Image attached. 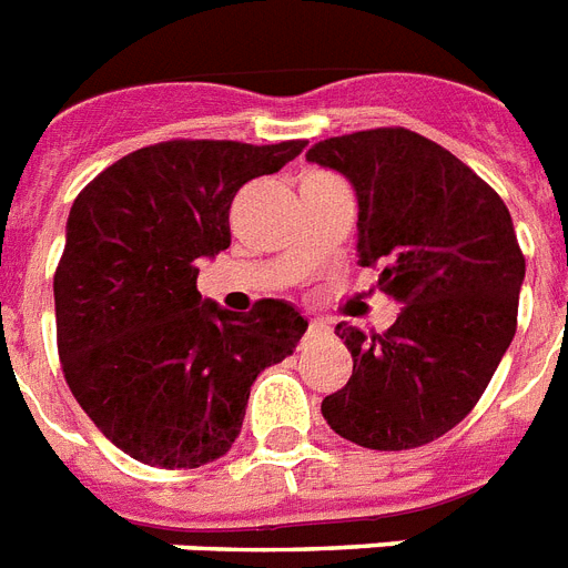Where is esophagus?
Segmentation results:
<instances>
[{"instance_id": "obj_1", "label": "esophagus", "mask_w": 568, "mask_h": 568, "mask_svg": "<svg viewBox=\"0 0 568 568\" xmlns=\"http://www.w3.org/2000/svg\"><path fill=\"white\" fill-rule=\"evenodd\" d=\"M325 334H327L325 322H316V318H313L311 325H307V336H325Z\"/></svg>"}]
</instances>
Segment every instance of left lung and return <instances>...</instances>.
<instances>
[{
    "label": "left lung",
    "mask_w": 568,
    "mask_h": 568,
    "mask_svg": "<svg viewBox=\"0 0 568 568\" xmlns=\"http://www.w3.org/2000/svg\"><path fill=\"white\" fill-rule=\"evenodd\" d=\"M307 162L354 185L359 266H377V287L403 304L383 336L336 325L354 374L322 415L359 447H424L467 418L517 334L526 257L508 209L462 159L403 126L325 139Z\"/></svg>",
    "instance_id": "left-lung-1"
}]
</instances>
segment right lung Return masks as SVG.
I'll return each mask as SVG.
<instances>
[{"label": "right lung", "instance_id": "obj_1", "mask_svg": "<svg viewBox=\"0 0 568 568\" xmlns=\"http://www.w3.org/2000/svg\"><path fill=\"white\" fill-rule=\"evenodd\" d=\"M304 144H150L72 203L54 273L60 363L81 409L135 462L191 470L226 456L255 377L307 331L281 298L232 313L196 290V261L232 243L234 194Z\"/></svg>", "mask_w": 568, "mask_h": 568}]
</instances>
